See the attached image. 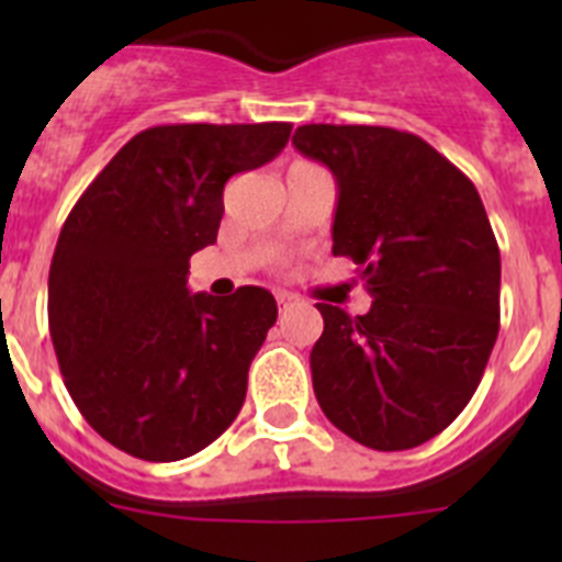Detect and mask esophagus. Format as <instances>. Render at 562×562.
<instances>
[{"label": "esophagus", "mask_w": 562, "mask_h": 562, "mask_svg": "<svg viewBox=\"0 0 562 562\" xmlns=\"http://www.w3.org/2000/svg\"><path fill=\"white\" fill-rule=\"evenodd\" d=\"M276 301H278V310H281V312H286V310H290V306H295V304H297L295 297L286 295V292H278Z\"/></svg>", "instance_id": "obj_1"}]
</instances>
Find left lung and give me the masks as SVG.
I'll return each mask as SVG.
<instances>
[{
  "instance_id": "8db88e82",
  "label": "left lung",
  "mask_w": 562,
  "mask_h": 562,
  "mask_svg": "<svg viewBox=\"0 0 562 562\" xmlns=\"http://www.w3.org/2000/svg\"><path fill=\"white\" fill-rule=\"evenodd\" d=\"M292 146L335 177L331 252L374 297L357 317L315 304L317 402L366 448L425 445L464 411L498 337L501 252L479 191L411 132L310 123Z\"/></svg>"
}]
</instances>
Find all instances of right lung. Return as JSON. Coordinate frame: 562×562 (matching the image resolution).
<instances>
[{"label": "right lung", "instance_id": "right-lung-1", "mask_svg": "<svg viewBox=\"0 0 562 562\" xmlns=\"http://www.w3.org/2000/svg\"><path fill=\"white\" fill-rule=\"evenodd\" d=\"M290 123H177L134 134L69 211L49 265V337L83 419L123 453L180 461L241 411L276 297L188 290L222 191L270 162Z\"/></svg>", "mask_w": 562, "mask_h": 562}]
</instances>
